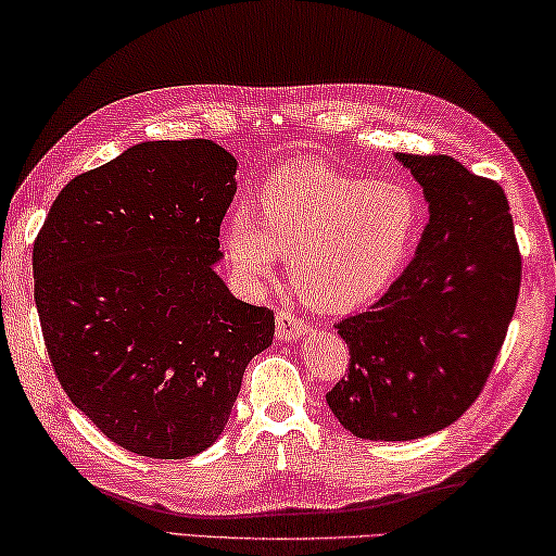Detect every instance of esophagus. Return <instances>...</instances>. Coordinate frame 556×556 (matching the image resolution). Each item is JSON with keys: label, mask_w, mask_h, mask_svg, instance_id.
<instances>
[{"label": "esophagus", "mask_w": 556, "mask_h": 556, "mask_svg": "<svg viewBox=\"0 0 556 556\" xmlns=\"http://www.w3.org/2000/svg\"><path fill=\"white\" fill-rule=\"evenodd\" d=\"M305 332H307V323L303 320V317L295 315L293 311H288V307L276 313L278 340H298V338H303Z\"/></svg>", "instance_id": "esophagus-1"}]
</instances>
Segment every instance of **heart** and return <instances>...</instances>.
Listing matches in <instances>:
<instances>
[{"instance_id": "b5f03b06", "label": "heart", "mask_w": 556, "mask_h": 556, "mask_svg": "<svg viewBox=\"0 0 556 556\" xmlns=\"http://www.w3.org/2000/svg\"><path fill=\"white\" fill-rule=\"evenodd\" d=\"M418 226L421 206L406 185L298 165L263 181L256 214L241 204L224 214L218 249L245 290L266 286L278 258H288L303 300L352 311L394 283Z\"/></svg>"}]
</instances>
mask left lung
<instances>
[{
    "instance_id": "1",
    "label": "left lung",
    "mask_w": 556,
    "mask_h": 556,
    "mask_svg": "<svg viewBox=\"0 0 556 556\" xmlns=\"http://www.w3.org/2000/svg\"><path fill=\"white\" fill-rule=\"evenodd\" d=\"M429 202L416 256L367 313L340 320L348 377L327 391L344 429L414 441L468 412L493 371L520 295L522 256L497 181L448 154H404Z\"/></svg>"
}]
</instances>
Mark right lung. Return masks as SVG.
<instances>
[{"label": "right lung", "instance_id": "add662e5", "mask_svg": "<svg viewBox=\"0 0 556 556\" xmlns=\"http://www.w3.org/2000/svg\"><path fill=\"white\" fill-rule=\"evenodd\" d=\"M236 160L157 140L71 179L34 241V300L63 391L113 443L187 458L222 435L273 342L268 307L216 276Z\"/></svg>", "mask_w": 556, "mask_h": 556}]
</instances>
